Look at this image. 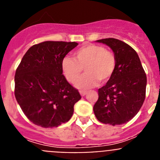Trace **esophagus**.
<instances>
[{
    "label": "esophagus",
    "instance_id": "1",
    "mask_svg": "<svg viewBox=\"0 0 160 160\" xmlns=\"http://www.w3.org/2000/svg\"><path fill=\"white\" fill-rule=\"evenodd\" d=\"M80 94H81L82 96H85L87 94V91H82H82H80Z\"/></svg>",
    "mask_w": 160,
    "mask_h": 160
}]
</instances>
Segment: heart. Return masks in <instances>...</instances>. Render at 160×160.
Here are the masks:
<instances>
[{"mask_svg":"<svg viewBox=\"0 0 160 160\" xmlns=\"http://www.w3.org/2000/svg\"><path fill=\"white\" fill-rule=\"evenodd\" d=\"M116 64V57L113 52L102 46L90 44L77 49L73 53V58L65 57L62 61V70L68 82L75 83L84 69L87 73L78 82L76 87L85 90L96 86L98 81L106 82L110 80Z\"/></svg>","mask_w":160,"mask_h":160,"instance_id":"obj_1","label":"heart"}]
</instances>
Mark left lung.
I'll use <instances>...</instances> for the list:
<instances>
[{
    "label": "left lung",
    "mask_w": 160,
    "mask_h": 160,
    "mask_svg": "<svg viewBox=\"0 0 160 160\" xmlns=\"http://www.w3.org/2000/svg\"><path fill=\"white\" fill-rule=\"evenodd\" d=\"M97 42L112 49L117 64L111 78L98 90L94 114L102 123L112 126L127 123L136 115L145 99L146 73L138 53L128 44L115 38Z\"/></svg>",
    "instance_id": "obj_1"
}]
</instances>
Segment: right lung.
<instances>
[{
	"instance_id": "right-lung-1",
	"label": "right lung",
	"mask_w": 160,
	"mask_h": 160,
	"mask_svg": "<svg viewBox=\"0 0 160 160\" xmlns=\"http://www.w3.org/2000/svg\"><path fill=\"white\" fill-rule=\"evenodd\" d=\"M77 42H41L31 46L15 73L14 94L29 121L45 128H57L70 119L81 95L68 82L62 61Z\"/></svg>"
}]
</instances>
